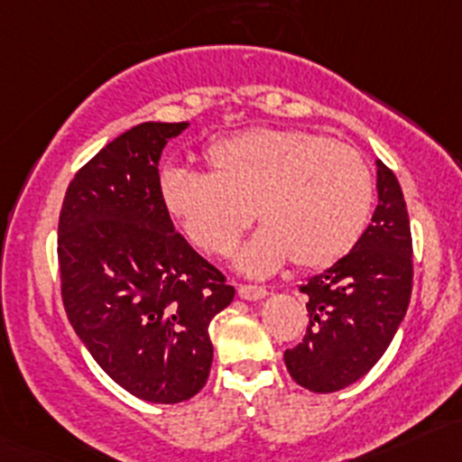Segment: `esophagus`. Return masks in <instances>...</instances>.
<instances>
[{
  "instance_id": "esophagus-1",
  "label": "esophagus",
  "mask_w": 462,
  "mask_h": 462,
  "mask_svg": "<svg viewBox=\"0 0 462 462\" xmlns=\"http://www.w3.org/2000/svg\"><path fill=\"white\" fill-rule=\"evenodd\" d=\"M239 296L243 300H263L267 296V289L258 285H239Z\"/></svg>"
}]
</instances>
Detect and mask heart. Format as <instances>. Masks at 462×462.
I'll use <instances>...</instances> for the list:
<instances>
[{"instance_id":"b5f03b06","label":"heart","mask_w":462,"mask_h":462,"mask_svg":"<svg viewBox=\"0 0 462 462\" xmlns=\"http://www.w3.org/2000/svg\"><path fill=\"white\" fill-rule=\"evenodd\" d=\"M204 157L208 173H162V206L215 256L236 250L256 212L261 230L236 261L245 273L265 276L289 258L302 267L331 265L366 230L373 177L351 146L305 129H250L212 142Z\"/></svg>"}]
</instances>
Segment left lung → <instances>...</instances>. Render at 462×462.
<instances>
[{
    "instance_id": "left-lung-1",
    "label": "left lung",
    "mask_w": 462,
    "mask_h": 462,
    "mask_svg": "<svg viewBox=\"0 0 462 462\" xmlns=\"http://www.w3.org/2000/svg\"><path fill=\"white\" fill-rule=\"evenodd\" d=\"M377 164V208L362 239L331 267L307 278L309 324L285 351L293 382L311 393H337L379 362L405 318L412 293V236L402 186Z\"/></svg>"
}]
</instances>
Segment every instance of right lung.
I'll list each match as a JSON object with an SVG mask.
<instances>
[{
	"mask_svg": "<svg viewBox=\"0 0 462 462\" xmlns=\"http://www.w3.org/2000/svg\"><path fill=\"white\" fill-rule=\"evenodd\" d=\"M189 123H142L69 181L59 217L65 313L91 357L134 397L181 403L206 386L208 327L235 287L175 232L160 157Z\"/></svg>",
	"mask_w": 462,
	"mask_h": 462,
	"instance_id": "add662e5",
	"label": "right lung"
}]
</instances>
